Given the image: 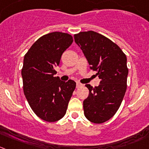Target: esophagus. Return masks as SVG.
Masks as SVG:
<instances>
[{
	"label": "esophagus",
	"mask_w": 149,
	"mask_h": 149,
	"mask_svg": "<svg viewBox=\"0 0 149 149\" xmlns=\"http://www.w3.org/2000/svg\"><path fill=\"white\" fill-rule=\"evenodd\" d=\"M76 86H77V88H79V87H80V86H82V84L80 83H76Z\"/></svg>",
	"instance_id": "1"
}]
</instances>
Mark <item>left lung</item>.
<instances>
[{
    "instance_id": "left-lung-1",
    "label": "left lung",
    "mask_w": 149,
    "mask_h": 149,
    "mask_svg": "<svg viewBox=\"0 0 149 149\" xmlns=\"http://www.w3.org/2000/svg\"><path fill=\"white\" fill-rule=\"evenodd\" d=\"M74 38L90 68L101 80L94 88L86 85L89 94L83 101L84 115L91 122L102 124L114 116L125 95L127 56L116 44L95 31L80 32Z\"/></svg>"
}]
</instances>
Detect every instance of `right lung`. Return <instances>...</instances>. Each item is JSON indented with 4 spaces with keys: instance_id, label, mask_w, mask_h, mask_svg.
I'll return each mask as SVG.
<instances>
[{
    "instance_id": "1",
    "label": "right lung",
    "mask_w": 149,
    "mask_h": 149,
    "mask_svg": "<svg viewBox=\"0 0 149 149\" xmlns=\"http://www.w3.org/2000/svg\"><path fill=\"white\" fill-rule=\"evenodd\" d=\"M72 42L71 35L52 32L36 40L24 56L21 72L24 94L35 114L47 122L63 118L75 89V82L62 81L56 77L55 70Z\"/></svg>"
}]
</instances>
